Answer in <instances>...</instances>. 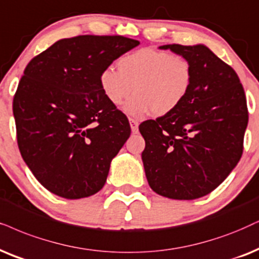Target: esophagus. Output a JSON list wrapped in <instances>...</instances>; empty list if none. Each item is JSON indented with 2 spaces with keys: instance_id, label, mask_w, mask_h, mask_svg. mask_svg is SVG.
I'll list each match as a JSON object with an SVG mask.
<instances>
[{
  "instance_id": "1",
  "label": "esophagus",
  "mask_w": 259,
  "mask_h": 259,
  "mask_svg": "<svg viewBox=\"0 0 259 259\" xmlns=\"http://www.w3.org/2000/svg\"><path fill=\"white\" fill-rule=\"evenodd\" d=\"M129 123H130V127H132L133 134H136L137 132H139V122H137L136 119L130 118L129 119Z\"/></svg>"
}]
</instances>
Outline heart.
Segmentation results:
<instances>
[{
	"instance_id": "heart-1",
	"label": "heart",
	"mask_w": 259,
	"mask_h": 259,
	"mask_svg": "<svg viewBox=\"0 0 259 259\" xmlns=\"http://www.w3.org/2000/svg\"><path fill=\"white\" fill-rule=\"evenodd\" d=\"M118 69L110 65L99 74V87L112 106L124 105L133 117L166 116L181 106L191 88L192 64L188 58L169 51L143 48L118 60Z\"/></svg>"
}]
</instances>
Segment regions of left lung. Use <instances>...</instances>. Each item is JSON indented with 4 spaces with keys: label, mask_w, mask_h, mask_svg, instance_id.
Listing matches in <instances>:
<instances>
[{
    "label": "left lung",
    "mask_w": 259,
    "mask_h": 259,
    "mask_svg": "<svg viewBox=\"0 0 259 259\" xmlns=\"http://www.w3.org/2000/svg\"><path fill=\"white\" fill-rule=\"evenodd\" d=\"M192 64L191 88L178 109L140 125L147 181L172 199H196L215 190L243 154L248 122L238 75L203 44L159 47Z\"/></svg>",
    "instance_id": "left-lung-1"
}]
</instances>
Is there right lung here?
Instances as JSON below:
<instances>
[{
	"label": "right lung",
	"mask_w": 259,
	"mask_h": 259,
	"mask_svg": "<svg viewBox=\"0 0 259 259\" xmlns=\"http://www.w3.org/2000/svg\"><path fill=\"white\" fill-rule=\"evenodd\" d=\"M139 44L122 35L65 38L25 68L13 100L18 145L52 194L78 199L105 185L132 130L125 114L104 98L99 74Z\"/></svg>",
	"instance_id": "obj_1"
}]
</instances>
